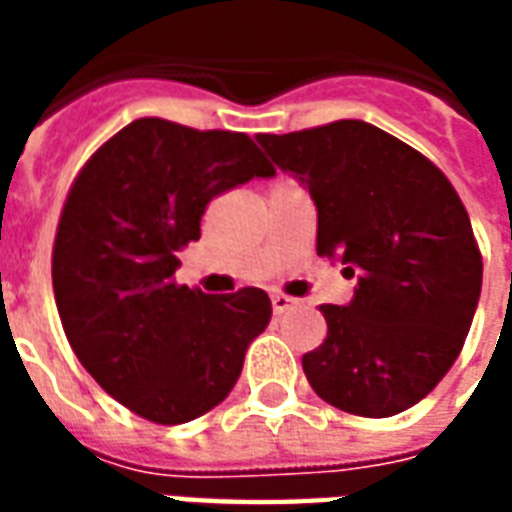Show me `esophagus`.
Masks as SVG:
<instances>
[{"label": "esophagus", "mask_w": 512, "mask_h": 512, "mask_svg": "<svg viewBox=\"0 0 512 512\" xmlns=\"http://www.w3.org/2000/svg\"><path fill=\"white\" fill-rule=\"evenodd\" d=\"M299 299H293V296H285V293H271V310L274 315H282V312H288L290 307H296Z\"/></svg>", "instance_id": "obj_1"}]
</instances>
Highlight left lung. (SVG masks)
I'll return each mask as SVG.
<instances>
[{
	"instance_id": "obj_1",
	"label": "left lung",
	"mask_w": 512,
	"mask_h": 512,
	"mask_svg": "<svg viewBox=\"0 0 512 512\" xmlns=\"http://www.w3.org/2000/svg\"><path fill=\"white\" fill-rule=\"evenodd\" d=\"M271 161L310 189L318 255L356 277L348 307L321 304L326 340L304 376L340 411L392 417L428 395L472 326L483 257L447 175L362 120L257 134Z\"/></svg>"
}]
</instances>
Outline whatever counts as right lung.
<instances>
[{"label":"right lung","mask_w":512,"mask_h":512,"mask_svg":"<svg viewBox=\"0 0 512 512\" xmlns=\"http://www.w3.org/2000/svg\"><path fill=\"white\" fill-rule=\"evenodd\" d=\"M274 167L238 131L142 117L87 158L62 205L51 282L62 329L106 395L156 425L219 406L271 321L260 288L175 282L208 202Z\"/></svg>","instance_id":"right-lung-1"}]
</instances>
